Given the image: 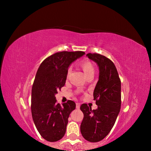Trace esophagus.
<instances>
[{"label": "esophagus", "mask_w": 151, "mask_h": 151, "mask_svg": "<svg viewBox=\"0 0 151 151\" xmlns=\"http://www.w3.org/2000/svg\"><path fill=\"white\" fill-rule=\"evenodd\" d=\"M80 106H81V104H80V103H76V109H80Z\"/></svg>", "instance_id": "obj_1"}]
</instances>
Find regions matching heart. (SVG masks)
<instances>
[{"mask_svg":"<svg viewBox=\"0 0 151 151\" xmlns=\"http://www.w3.org/2000/svg\"><path fill=\"white\" fill-rule=\"evenodd\" d=\"M80 66L87 77L91 75H94V72H95V68H94L93 63L91 61L88 59L83 60L80 63ZM70 70L71 68H68L67 70V76L69 75Z\"/></svg>","mask_w":151,"mask_h":151,"instance_id":"obj_1","label":"heart"}]
</instances>
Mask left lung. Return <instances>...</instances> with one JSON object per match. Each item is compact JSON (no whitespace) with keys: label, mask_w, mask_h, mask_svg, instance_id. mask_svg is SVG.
Here are the masks:
<instances>
[{"label":"left lung","mask_w":151,"mask_h":151,"mask_svg":"<svg viewBox=\"0 0 151 151\" xmlns=\"http://www.w3.org/2000/svg\"><path fill=\"white\" fill-rule=\"evenodd\" d=\"M86 56L99 67V81L93 93L98 107L92 110L86 104L81 106L84 114L81 132L85 139L96 142L106 137L115 123L121 105V82L111 60L98 53Z\"/></svg>","instance_id":"1"}]
</instances>
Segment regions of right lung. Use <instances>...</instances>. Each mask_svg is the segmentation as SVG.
Returning a JSON list of instances; mask_svg holds the SVG:
<instances>
[{"instance_id": "1", "label": "right lung", "mask_w": 151, "mask_h": 151, "mask_svg": "<svg viewBox=\"0 0 151 151\" xmlns=\"http://www.w3.org/2000/svg\"><path fill=\"white\" fill-rule=\"evenodd\" d=\"M83 55V51L56 52L42 61L36 74L30 108L38 131L47 141H58L65 134L68 119L76 104L68 100L60 105L55 94L65 85L70 63Z\"/></svg>"}]
</instances>
